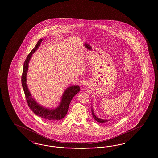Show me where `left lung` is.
Returning <instances> with one entry per match:
<instances>
[{
	"mask_svg": "<svg viewBox=\"0 0 158 158\" xmlns=\"http://www.w3.org/2000/svg\"><path fill=\"white\" fill-rule=\"evenodd\" d=\"M92 116H93L94 118L95 119V120H96L97 122H100V123H103V122H106L108 121V120H103V119H100L99 118L96 117V115L94 114V111H93L92 108ZM108 121H109V120H108Z\"/></svg>",
	"mask_w": 158,
	"mask_h": 158,
	"instance_id": "obj_1",
	"label": "left lung"
}]
</instances>
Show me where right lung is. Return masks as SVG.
I'll return each instance as SVG.
<instances>
[{
    "label": "right lung",
    "mask_w": 158,
    "mask_h": 158,
    "mask_svg": "<svg viewBox=\"0 0 158 158\" xmlns=\"http://www.w3.org/2000/svg\"><path fill=\"white\" fill-rule=\"evenodd\" d=\"M42 39H40L35 45V48L31 51L28 54L27 59L23 63V74L21 77V82L23 85V89L25 95L28 106L32 110V111L36 114V115L42 118L43 119H47L48 121H58L65 117L68 113L69 104L72 100L73 98L80 92V87L79 86H72L69 87L64 91L63 94L62 102L59 106L58 107L54 110H50L44 108L40 106L36 102L34 99H33L29 91L28 90L27 85V74L28 64L30 59L32 57V54H33L42 41Z\"/></svg>",
    "instance_id": "obj_1"
}]
</instances>
